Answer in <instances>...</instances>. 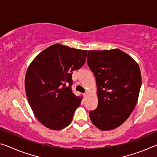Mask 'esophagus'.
Wrapping results in <instances>:
<instances>
[{
  "mask_svg": "<svg viewBox=\"0 0 157 157\" xmlns=\"http://www.w3.org/2000/svg\"><path fill=\"white\" fill-rule=\"evenodd\" d=\"M87 96H88V93H87V92H86V93L84 94V98H86V97H87Z\"/></svg>",
  "mask_w": 157,
  "mask_h": 157,
  "instance_id": "1",
  "label": "esophagus"
}]
</instances>
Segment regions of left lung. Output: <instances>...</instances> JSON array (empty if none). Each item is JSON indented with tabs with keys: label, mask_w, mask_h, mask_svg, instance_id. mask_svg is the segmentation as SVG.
<instances>
[{
	"label": "left lung",
	"mask_w": 157,
	"mask_h": 157,
	"mask_svg": "<svg viewBox=\"0 0 157 157\" xmlns=\"http://www.w3.org/2000/svg\"><path fill=\"white\" fill-rule=\"evenodd\" d=\"M87 65L95 77L98 98L89 112L91 122L102 131L118 127L132 113L141 86L138 63L119 49L89 51Z\"/></svg>",
	"instance_id": "obj_1"
}]
</instances>
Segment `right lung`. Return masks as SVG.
<instances>
[{
  "instance_id": "obj_1",
  "label": "right lung",
  "mask_w": 157,
  "mask_h": 157,
  "mask_svg": "<svg viewBox=\"0 0 157 157\" xmlns=\"http://www.w3.org/2000/svg\"><path fill=\"white\" fill-rule=\"evenodd\" d=\"M87 51L55 44L40 52L25 78L29 105L43 125L61 130L69 125L82 98L73 93L72 75L86 61Z\"/></svg>"
}]
</instances>
